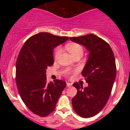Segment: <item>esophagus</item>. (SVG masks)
Listing matches in <instances>:
<instances>
[{"instance_id":"obj_1","label":"esophagus","mask_w":130,"mask_h":130,"mask_svg":"<svg viewBox=\"0 0 130 130\" xmlns=\"http://www.w3.org/2000/svg\"><path fill=\"white\" fill-rule=\"evenodd\" d=\"M72 86V84H71V83H67V86L68 87H71V86Z\"/></svg>"}]
</instances>
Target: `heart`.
Here are the masks:
<instances>
[{
    "label": "heart",
    "instance_id": "obj_1",
    "mask_svg": "<svg viewBox=\"0 0 130 130\" xmlns=\"http://www.w3.org/2000/svg\"><path fill=\"white\" fill-rule=\"evenodd\" d=\"M66 48L73 57L77 56V55H81L82 56L83 54V52H84L83 47H82V46L77 44V43H69L66 45ZM61 53H62V49L60 47H57L56 49V52H55V58L56 59H58Z\"/></svg>",
    "mask_w": 130,
    "mask_h": 130
}]
</instances>
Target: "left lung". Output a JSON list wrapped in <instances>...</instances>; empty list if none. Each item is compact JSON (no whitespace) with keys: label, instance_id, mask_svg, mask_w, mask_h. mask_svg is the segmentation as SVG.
Segmentation results:
<instances>
[{"label":"left lung","instance_id":"left-lung-1","mask_svg":"<svg viewBox=\"0 0 130 130\" xmlns=\"http://www.w3.org/2000/svg\"><path fill=\"white\" fill-rule=\"evenodd\" d=\"M70 40L89 52L82 71L89 86L83 88L74 83L77 92L72 98L73 108L80 117H92L103 109L111 95L116 76L114 55L109 44L93 34L70 37Z\"/></svg>","mask_w":130,"mask_h":130}]
</instances>
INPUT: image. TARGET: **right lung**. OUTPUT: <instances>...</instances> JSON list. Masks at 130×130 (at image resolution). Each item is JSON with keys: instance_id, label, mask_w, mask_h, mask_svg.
Returning a JSON list of instances; mask_svg holds the SVG:
<instances>
[{"instance_id": "add662e5", "label": "right lung", "mask_w": 130, "mask_h": 130, "mask_svg": "<svg viewBox=\"0 0 130 130\" xmlns=\"http://www.w3.org/2000/svg\"><path fill=\"white\" fill-rule=\"evenodd\" d=\"M68 40L47 32L29 38L19 52L16 64V82L19 95L34 114L45 117L56 108L66 87L63 80L47 83L46 69L54 64V49Z\"/></svg>"}]
</instances>
